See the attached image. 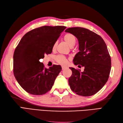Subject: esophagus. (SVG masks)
Returning a JSON list of instances; mask_svg holds the SVG:
<instances>
[{
	"label": "esophagus",
	"mask_w": 123,
	"mask_h": 123,
	"mask_svg": "<svg viewBox=\"0 0 123 123\" xmlns=\"http://www.w3.org/2000/svg\"><path fill=\"white\" fill-rule=\"evenodd\" d=\"M67 68L65 67H64V66H62V70H64V69H65V68Z\"/></svg>",
	"instance_id": "obj_1"
}]
</instances>
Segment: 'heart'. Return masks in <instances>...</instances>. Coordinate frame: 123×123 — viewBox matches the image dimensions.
Wrapping results in <instances>:
<instances>
[{
  "label": "heart",
  "mask_w": 123,
  "mask_h": 123,
  "mask_svg": "<svg viewBox=\"0 0 123 123\" xmlns=\"http://www.w3.org/2000/svg\"><path fill=\"white\" fill-rule=\"evenodd\" d=\"M64 40L68 45L70 48H72L74 45H75L76 39V37L73 35L71 33H67L64 36ZM57 45H58V42H55L53 46V50H55L56 49ZM55 60L57 62L63 65H65L67 63L68 60L65 57L62 55H58L56 57Z\"/></svg>",
  "instance_id": "b5f03b06"
}]
</instances>
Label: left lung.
Listing matches in <instances>:
<instances>
[{"label":"left lung","mask_w":123,"mask_h":123,"mask_svg":"<svg viewBox=\"0 0 123 123\" xmlns=\"http://www.w3.org/2000/svg\"><path fill=\"white\" fill-rule=\"evenodd\" d=\"M65 32L72 34L78 39L80 51L74 58L73 63L84 67L83 72L69 68L72 71L68 79L71 89L83 96L94 95L104 86L109 78L111 59L106 44L101 36L84 28H70Z\"/></svg>","instance_id":"obj_1"}]
</instances>
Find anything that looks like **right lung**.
<instances>
[{
    "mask_svg": "<svg viewBox=\"0 0 123 123\" xmlns=\"http://www.w3.org/2000/svg\"><path fill=\"white\" fill-rule=\"evenodd\" d=\"M65 26H42L22 37L13 54V74L28 93L40 95L48 92L62 70L60 65L45 68L40 60L52 53L53 46Z\"/></svg>",
    "mask_w": 123,
    "mask_h": 123,
    "instance_id": "right-lung-1",
    "label": "right lung"
}]
</instances>
